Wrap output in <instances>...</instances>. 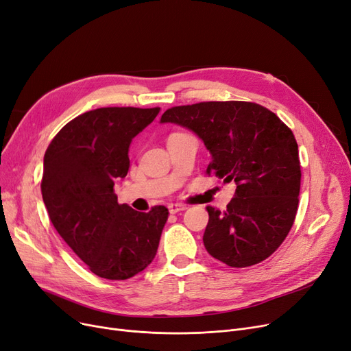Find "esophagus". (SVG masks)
<instances>
[{"label":"esophagus","instance_id":"obj_1","mask_svg":"<svg viewBox=\"0 0 351 351\" xmlns=\"http://www.w3.org/2000/svg\"><path fill=\"white\" fill-rule=\"evenodd\" d=\"M187 206L183 204V203H170L168 204V210H170V213H178V212H183V210H186Z\"/></svg>","mask_w":351,"mask_h":351}]
</instances>
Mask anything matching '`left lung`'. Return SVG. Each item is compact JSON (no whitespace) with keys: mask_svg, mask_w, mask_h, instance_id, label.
I'll list each match as a JSON object with an SVG mask.
<instances>
[{"mask_svg":"<svg viewBox=\"0 0 351 351\" xmlns=\"http://www.w3.org/2000/svg\"><path fill=\"white\" fill-rule=\"evenodd\" d=\"M160 122L193 131L212 156L207 173L236 184L224 212L206 207L208 254L232 268L271 256L298 208L301 165L292 131L269 109L241 101L174 106Z\"/></svg>","mask_w":351,"mask_h":351,"instance_id":"8db88e82","label":"left lung"}]
</instances>
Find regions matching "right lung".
Instances as JSON below:
<instances>
[{
	"mask_svg": "<svg viewBox=\"0 0 351 351\" xmlns=\"http://www.w3.org/2000/svg\"><path fill=\"white\" fill-rule=\"evenodd\" d=\"M160 108H97L66 123L45 154L41 194L54 229L89 269L122 281L157 255L168 208L119 204L115 181L130 170L132 139Z\"/></svg>",
	"mask_w": 351,
	"mask_h": 351,
	"instance_id": "right-lung-1",
	"label": "right lung"
}]
</instances>
